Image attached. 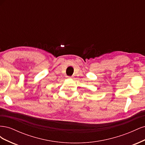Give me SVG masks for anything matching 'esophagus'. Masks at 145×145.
<instances>
[{"label": "esophagus", "instance_id": "1", "mask_svg": "<svg viewBox=\"0 0 145 145\" xmlns=\"http://www.w3.org/2000/svg\"><path fill=\"white\" fill-rule=\"evenodd\" d=\"M68 78H72V77H67Z\"/></svg>", "mask_w": 145, "mask_h": 145}]
</instances>
